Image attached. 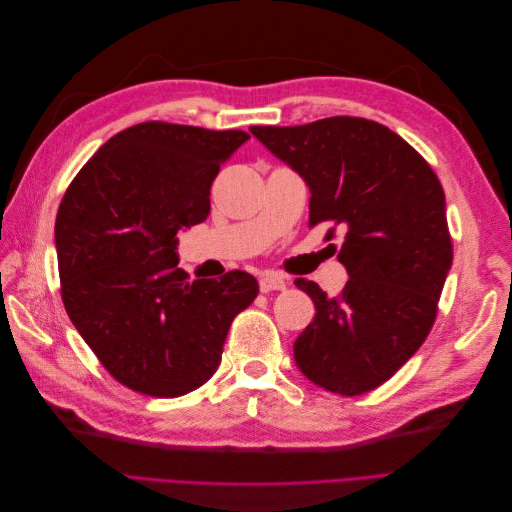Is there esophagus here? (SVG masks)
Here are the masks:
<instances>
[{"instance_id":"34e87169","label":"esophagus","mask_w":512,"mask_h":512,"mask_svg":"<svg viewBox=\"0 0 512 512\" xmlns=\"http://www.w3.org/2000/svg\"><path fill=\"white\" fill-rule=\"evenodd\" d=\"M286 288V280L282 275L277 273H267L260 277V292H271V290H284Z\"/></svg>"}]
</instances>
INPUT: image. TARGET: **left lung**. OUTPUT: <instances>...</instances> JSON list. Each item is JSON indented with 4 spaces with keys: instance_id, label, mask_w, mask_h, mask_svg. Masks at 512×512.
I'll list each match as a JSON object with an SVG mask.
<instances>
[{
    "instance_id": "left-lung-1",
    "label": "left lung",
    "mask_w": 512,
    "mask_h": 512,
    "mask_svg": "<svg viewBox=\"0 0 512 512\" xmlns=\"http://www.w3.org/2000/svg\"><path fill=\"white\" fill-rule=\"evenodd\" d=\"M273 156L309 185V226L346 230L337 260L350 280L329 299L316 282L297 288L316 318L294 342L307 380L337 395H363L421 348L453 265L442 183L404 138L363 117L305 126H252Z\"/></svg>"
}]
</instances>
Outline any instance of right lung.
I'll list each match as a JSON object with an SVG mask.
<instances>
[{"label":"right lung","mask_w":512,"mask_h":512,"mask_svg":"<svg viewBox=\"0 0 512 512\" xmlns=\"http://www.w3.org/2000/svg\"><path fill=\"white\" fill-rule=\"evenodd\" d=\"M250 134L145 121L72 179L55 220L61 301L117 382L179 397L218 369L232 320L258 294L245 271L190 280L177 232L207 220L211 183Z\"/></svg>","instance_id":"add662e5"}]
</instances>
